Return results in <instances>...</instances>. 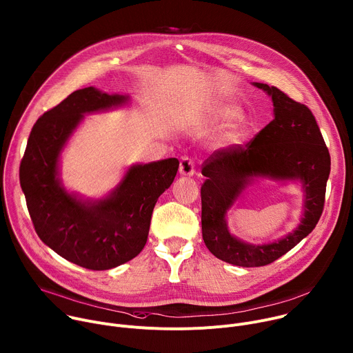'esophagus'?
I'll return each instance as SVG.
<instances>
[{
  "label": "esophagus",
  "mask_w": 353,
  "mask_h": 353,
  "mask_svg": "<svg viewBox=\"0 0 353 353\" xmlns=\"http://www.w3.org/2000/svg\"><path fill=\"white\" fill-rule=\"evenodd\" d=\"M179 172L181 176H192L194 174V162L191 158H183L179 166Z\"/></svg>",
  "instance_id": "esophagus-1"
}]
</instances>
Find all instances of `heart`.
<instances>
[{
  "mask_svg": "<svg viewBox=\"0 0 353 353\" xmlns=\"http://www.w3.org/2000/svg\"><path fill=\"white\" fill-rule=\"evenodd\" d=\"M237 116H239V110L233 106H223L216 112V119L219 121H230V120L236 119ZM243 134H244V130L241 127H236L233 130V132L230 134V137L233 139H240L243 137Z\"/></svg>",
  "mask_w": 353,
  "mask_h": 353,
  "instance_id": "heart-1",
  "label": "heart"
}]
</instances>
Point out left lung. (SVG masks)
Segmentation results:
<instances>
[{"label": "left lung", "instance_id": "1", "mask_svg": "<svg viewBox=\"0 0 353 353\" xmlns=\"http://www.w3.org/2000/svg\"><path fill=\"white\" fill-rule=\"evenodd\" d=\"M274 103V120L245 145H232L204 162L207 177L201 187L203 239L211 253L239 267H263L274 263L316 228L324 208L331 158L312 110L267 83L253 82ZM256 176L300 179L305 191L301 225L285 238L268 245H250L227 229L225 214Z\"/></svg>", "mask_w": 353, "mask_h": 353}]
</instances>
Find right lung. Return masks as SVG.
I'll list each match as a JSON object with an SVG mask.
<instances>
[{"label": "right lung", "instance_id": "add662e5", "mask_svg": "<svg viewBox=\"0 0 353 353\" xmlns=\"http://www.w3.org/2000/svg\"><path fill=\"white\" fill-rule=\"evenodd\" d=\"M128 100L127 94H109L93 86L72 92L36 121L19 168L40 240L63 259L93 271L119 267L141 253L157 201L179 170L176 158L134 165L108 196L96 201L64 188L60 155L83 116L120 108Z\"/></svg>", "mask_w": 353, "mask_h": 353}]
</instances>
